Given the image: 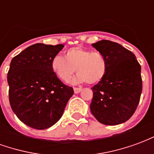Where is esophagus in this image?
<instances>
[{
	"label": "esophagus",
	"mask_w": 154,
	"mask_h": 154,
	"mask_svg": "<svg viewBox=\"0 0 154 154\" xmlns=\"http://www.w3.org/2000/svg\"><path fill=\"white\" fill-rule=\"evenodd\" d=\"M82 88H81V87H74V93L75 94H77L79 93V92H81L82 91Z\"/></svg>",
	"instance_id": "34e87169"
}]
</instances>
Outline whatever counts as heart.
<instances>
[{"label": "heart", "mask_w": 154, "mask_h": 154, "mask_svg": "<svg viewBox=\"0 0 154 154\" xmlns=\"http://www.w3.org/2000/svg\"><path fill=\"white\" fill-rule=\"evenodd\" d=\"M50 66L52 72L64 82H68L76 71L78 74L73 83H98L107 71V62L103 54L82 47L71 48L65 51L64 58L54 56Z\"/></svg>", "instance_id": "obj_1"}]
</instances>
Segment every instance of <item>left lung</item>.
Segmentation results:
<instances>
[{
    "instance_id": "obj_1",
    "label": "left lung",
    "mask_w": 154,
    "mask_h": 154,
    "mask_svg": "<svg viewBox=\"0 0 154 154\" xmlns=\"http://www.w3.org/2000/svg\"><path fill=\"white\" fill-rule=\"evenodd\" d=\"M107 62L106 73L91 90V114L101 124L116 125L134 113L142 92L141 67L136 57L122 45L110 40L92 44Z\"/></svg>"
}]
</instances>
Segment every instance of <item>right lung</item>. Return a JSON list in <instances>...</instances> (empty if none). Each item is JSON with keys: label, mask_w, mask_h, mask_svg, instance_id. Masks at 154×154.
Here are the masks:
<instances>
[{"label": "right lung", "mask_w": 154, "mask_h": 154, "mask_svg": "<svg viewBox=\"0 0 154 154\" xmlns=\"http://www.w3.org/2000/svg\"><path fill=\"white\" fill-rule=\"evenodd\" d=\"M63 44H35L12 58L7 74L13 112L26 125L45 129L60 119L73 89L51 70V61Z\"/></svg>", "instance_id": "obj_1"}]
</instances>
